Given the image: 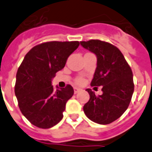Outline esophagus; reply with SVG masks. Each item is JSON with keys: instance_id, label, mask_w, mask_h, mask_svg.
<instances>
[{"instance_id": "esophagus-1", "label": "esophagus", "mask_w": 152, "mask_h": 152, "mask_svg": "<svg viewBox=\"0 0 152 152\" xmlns=\"http://www.w3.org/2000/svg\"><path fill=\"white\" fill-rule=\"evenodd\" d=\"M80 90H81V89H80V88H79L75 87L74 88V93H75V94H76L77 93H79Z\"/></svg>"}]
</instances>
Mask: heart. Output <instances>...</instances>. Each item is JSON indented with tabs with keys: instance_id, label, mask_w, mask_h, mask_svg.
<instances>
[{
	"instance_id": "obj_1",
	"label": "heart",
	"mask_w": 152,
	"mask_h": 152,
	"mask_svg": "<svg viewBox=\"0 0 152 152\" xmlns=\"http://www.w3.org/2000/svg\"><path fill=\"white\" fill-rule=\"evenodd\" d=\"M75 83L77 84V85H81V84L84 83V79H83L82 77H77V78H76V80H75Z\"/></svg>"
}]
</instances>
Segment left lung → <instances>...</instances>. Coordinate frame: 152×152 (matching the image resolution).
<instances>
[{"label": "left lung", "instance_id": "obj_1", "mask_svg": "<svg viewBox=\"0 0 152 152\" xmlns=\"http://www.w3.org/2000/svg\"><path fill=\"white\" fill-rule=\"evenodd\" d=\"M80 45L96 56L91 86H102L103 92L96 96L92 89H86L90 98L84 105V112L93 122L110 124L122 116L130 104L134 88L133 73L122 52L111 43L92 39L80 42Z\"/></svg>", "mask_w": 152, "mask_h": 152}]
</instances>
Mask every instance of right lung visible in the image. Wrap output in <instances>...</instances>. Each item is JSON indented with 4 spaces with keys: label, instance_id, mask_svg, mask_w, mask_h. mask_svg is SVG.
Here are the masks:
<instances>
[{
    "label": "right lung",
    "instance_id": "add662e5",
    "mask_svg": "<svg viewBox=\"0 0 152 152\" xmlns=\"http://www.w3.org/2000/svg\"><path fill=\"white\" fill-rule=\"evenodd\" d=\"M79 45L78 41L42 42L30 49L18 67L14 91L19 109L37 127L48 129L63 118L74 90L70 85L54 90L51 80Z\"/></svg>",
    "mask_w": 152,
    "mask_h": 152
}]
</instances>
